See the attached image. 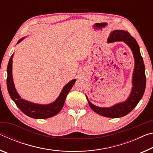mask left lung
<instances>
[{
	"mask_svg": "<svg viewBox=\"0 0 153 153\" xmlns=\"http://www.w3.org/2000/svg\"><path fill=\"white\" fill-rule=\"evenodd\" d=\"M116 41H123L126 42L131 49L134 55L135 67L132 79L133 88L131 94L126 101L109 108L98 107L92 105L86 97L90 108L94 112L104 117L111 118L123 117L130 113L140 100L146 88L145 66L140 52L138 42L129 32L124 30H115L111 33L108 38V42H113Z\"/></svg>",
	"mask_w": 153,
	"mask_h": 153,
	"instance_id": "1",
	"label": "left lung"
}]
</instances>
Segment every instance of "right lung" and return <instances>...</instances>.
Returning <instances> with one entry per match:
<instances>
[{"mask_svg":"<svg viewBox=\"0 0 153 153\" xmlns=\"http://www.w3.org/2000/svg\"><path fill=\"white\" fill-rule=\"evenodd\" d=\"M24 39V38H23ZM23 39H20L17 43L20 42ZM13 54L10 58L8 66H7V86L9 94L11 99L13 100L18 108L25 114L27 116L34 119H46L53 117V116L58 114L63 107V105L65 101L67 95L70 91L71 88L74 85L76 79L71 80L70 82L65 85L61 93L59 95L57 99L51 104L42 105L34 104L24 99H22L19 95L18 94L15 88L12 76V58Z\"/></svg>","mask_w":153,"mask_h":153,"instance_id":"obj_1","label":"right lung"}]
</instances>
